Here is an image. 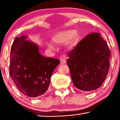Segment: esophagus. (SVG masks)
Returning a JSON list of instances; mask_svg holds the SVG:
<instances>
[{
  "label": "esophagus",
  "mask_w": 120,
  "mask_h": 120,
  "mask_svg": "<svg viewBox=\"0 0 120 120\" xmlns=\"http://www.w3.org/2000/svg\"><path fill=\"white\" fill-rule=\"evenodd\" d=\"M66 63V58H61L60 59V64H64Z\"/></svg>",
  "instance_id": "1"
}]
</instances>
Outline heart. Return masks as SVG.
I'll use <instances>...</instances> for the list:
<instances>
[{
	"label": "heart",
	"instance_id": "heart-1",
	"mask_svg": "<svg viewBox=\"0 0 120 120\" xmlns=\"http://www.w3.org/2000/svg\"><path fill=\"white\" fill-rule=\"evenodd\" d=\"M80 37V33L76 31L75 30L70 29L56 32L52 36L51 40L54 43L58 45L64 44L68 41V47L72 49L76 47L78 43ZM47 45L50 49H54L53 45L50 42H48Z\"/></svg>",
	"mask_w": 120,
	"mask_h": 120
}]
</instances>
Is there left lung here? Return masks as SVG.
Returning a JSON list of instances; mask_svg holds the SVG:
<instances>
[{
    "instance_id": "left-lung-1",
    "label": "left lung",
    "mask_w": 120,
    "mask_h": 120,
    "mask_svg": "<svg viewBox=\"0 0 120 120\" xmlns=\"http://www.w3.org/2000/svg\"><path fill=\"white\" fill-rule=\"evenodd\" d=\"M110 53L100 33L89 34L81 40L67 60L74 86L85 92L99 88L109 72Z\"/></svg>"
}]
</instances>
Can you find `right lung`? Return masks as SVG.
I'll use <instances>...</instances> for the list:
<instances>
[{
	"label": "right lung",
	"mask_w": 120,
	"mask_h": 120,
	"mask_svg": "<svg viewBox=\"0 0 120 120\" xmlns=\"http://www.w3.org/2000/svg\"><path fill=\"white\" fill-rule=\"evenodd\" d=\"M23 35L14 40L10 55V75L21 93L30 97H39L48 90L50 79L59 64L58 59L46 58L37 44Z\"/></svg>",
	"instance_id": "right-lung-1"
}]
</instances>
